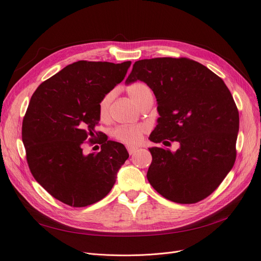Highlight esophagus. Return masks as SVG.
Listing matches in <instances>:
<instances>
[{
	"instance_id": "1",
	"label": "esophagus",
	"mask_w": 261,
	"mask_h": 261,
	"mask_svg": "<svg viewBox=\"0 0 261 261\" xmlns=\"http://www.w3.org/2000/svg\"><path fill=\"white\" fill-rule=\"evenodd\" d=\"M138 150L137 147H133V146H127V151L129 154H134Z\"/></svg>"
}]
</instances>
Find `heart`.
I'll return each mask as SVG.
<instances>
[{
	"mask_svg": "<svg viewBox=\"0 0 261 261\" xmlns=\"http://www.w3.org/2000/svg\"><path fill=\"white\" fill-rule=\"evenodd\" d=\"M127 93L135 103L139 105L145 99L152 97V91L149 86L145 83L136 82L127 87ZM114 97V91L107 92L99 101V115L101 118H106L109 115L110 106ZM146 132V127L143 124H133V125H118L111 132V136L126 145H136L143 138Z\"/></svg>",
	"mask_w": 261,
	"mask_h": 261,
	"instance_id": "1",
	"label": "heart"
}]
</instances>
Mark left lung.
I'll use <instances>...</instances> for the list:
<instances>
[{
	"instance_id": "8db88e82",
	"label": "left lung",
	"mask_w": 261,
	"mask_h": 261,
	"mask_svg": "<svg viewBox=\"0 0 261 261\" xmlns=\"http://www.w3.org/2000/svg\"><path fill=\"white\" fill-rule=\"evenodd\" d=\"M146 83L158 101L153 143L178 141L175 152L149 148V183L164 198L196 203L211 195L236 159L240 115L224 82L187 58H154L133 65L126 83Z\"/></svg>"
}]
</instances>
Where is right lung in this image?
<instances>
[{
  "label": "right lung",
  "mask_w": 261,
  "mask_h": 261,
  "mask_svg": "<svg viewBox=\"0 0 261 261\" xmlns=\"http://www.w3.org/2000/svg\"><path fill=\"white\" fill-rule=\"evenodd\" d=\"M130 63L75 62L44 81L30 99L21 127L28 167L46 192L70 207L103 199L128 159L124 145L94 128L99 101L124 80ZM85 143H99L101 150L84 155Z\"/></svg>",
  "instance_id": "obj_1"
}]
</instances>
